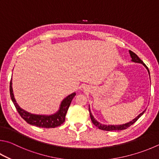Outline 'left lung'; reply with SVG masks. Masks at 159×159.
I'll use <instances>...</instances> for the list:
<instances>
[{"label":"left lung","instance_id":"8db88e82","mask_svg":"<svg viewBox=\"0 0 159 159\" xmlns=\"http://www.w3.org/2000/svg\"><path fill=\"white\" fill-rule=\"evenodd\" d=\"M129 53H130V56L131 57V61L132 62H138V63H141V64H143L145 67H146L147 70H148V72H149V71L148 70V67H147L146 65L143 62L142 60H140L139 58V57H138L136 54L134 52L131 51H129ZM149 78H150V75H149ZM89 115H90V118H91V120H92V122L94 124V125L97 126V127L99 128V129H102L103 130V131H121V130H125L127 128H129V126H131L132 125H134V124L136 122V121L139 119V117H140L142 115L144 114V112H145V111H144L142 113H140L139 115H138V117H136L135 118L134 120H133L131 122H129L126 124H125V125H102V124L99 123V122H97V121L94 119V117L92 116V112L90 111V109L89 108Z\"/></svg>","mask_w":159,"mask_h":159}]
</instances>
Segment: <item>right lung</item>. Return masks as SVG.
I'll return each mask as SVG.
<instances>
[{
    "instance_id": "1",
    "label": "right lung",
    "mask_w": 159,
    "mask_h": 159,
    "mask_svg": "<svg viewBox=\"0 0 159 159\" xmlns=\"http://www.w3.org/2000/svg\"><path fill=\"white\" fill-rule=\"evenodd\" d=\"M11 79L10 80V92L11 101L15 106L16 111H18L19 114L27 123L30 124L31 125L36 126L37 127L42 128H55L59 126L64 123L65 121V116L67 114L68 108L70 107V103L71 102L73 98L76 95V93L74 92L69 95L65 99L62 101L59 111L56 113L51 115H34L31 114L30 112L24 111L17 104L15 99L14 97L12 87H11Z\"/></svg>"
}]
</instances>
